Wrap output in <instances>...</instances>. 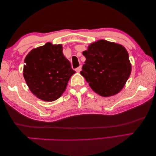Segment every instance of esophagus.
Returning <instances> with one entry per match:
<instances>
[{
    "label": "esophagus",
    "instance_id": "1",
    "mask_svg": "<svg viewBox=\"0 0 156 156\" xmlns=\"http://www.w3.org/2000/svg\"><path fill=\"white\" fill-rule=\"evenodd\" d=\"M76 73H80V71L81 70V66H79V67L78 68H76Z\"/></svg>",
    "mask_w": 156,
    "mask_h": 156
}]
</instances>
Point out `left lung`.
Returning a JSON list of instances; mask_svg holds the SVG:
<instances>
[{
    "label": "left lung",
    "instance_id": "left-lung-1",
    "mask_svg": "<svg viewBox=\"0 0 156 156\" xmlns=\"http://www.w3.org/2000/svg\"><path fill=\"white\" fill-rule=\"evenodd\" d=\"M86 61L80 74L94 92L102 97L119 93L131 73L129 53L123 45L101 39L83 52Z\"/></svg>",
    "mask_w": 156,
    "mask_h": 156
}]
</instances>
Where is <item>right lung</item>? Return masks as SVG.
Instances as JSON below:
<instances>
[{"instance_id": "right-lung-1", "label": "right lung", "mask_w": 156, "mask_h": 156, "mask_svg": "<svg viewBox=\"0 0 156 156\" xmlns=\"http://www.w3.org/2000/svg\"><path fill=\"white\" fill-rule=\"evenodd\" d=\"M23 76L30 91L45 101L57 100L75 73L63 54L61 44L46 43L34 48L25 58Z\"/></svg>"}]
</instances>
